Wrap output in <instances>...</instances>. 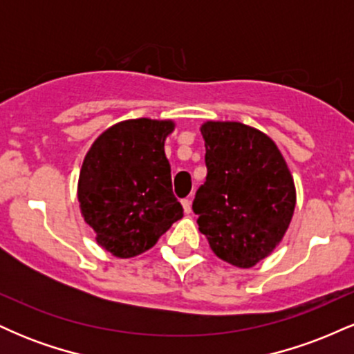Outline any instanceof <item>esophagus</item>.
Masks as SVG:
<instances>
[{
    "mask_svg": "<svg viewBox=\"0 0 354 354\" xmlns=\"http://www.w3.org/2000/svg\"><path fill=\"white\" fill-rule=\"evenodd\" d=\"M181 205H183V209H185V213L189 214V213H191V200H189V198H186V200H183Z\"/></svg>",
    "mask_w": 354,
    "mask_h": 354,
    "instance_id": "34e87169",
    "label": "esophagus"
}]
</instances>
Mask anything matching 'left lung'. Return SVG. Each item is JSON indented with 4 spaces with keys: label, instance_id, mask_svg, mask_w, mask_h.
Returning a JSON list of instances; mask_svg holds the SVG:
<instances>
[{
    "label": "left lung",
    "instance_id": "obj_1",
    "mask_svg": "<svg viewBox=\"0 0 354 354\" xmlns=\"http://www.w3.org/2000/svg\"><path fill=\"white\" fill-rule=\"evenodd\" d=\"M206 181L193 211L213 253L253 268L283 241L296 206L286 160L270 136L239 121H206Z\"/></svg>",
    "mask_w": 354,
    "mask_h": 354
}]
</instances>
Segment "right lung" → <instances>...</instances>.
Wrapping results in <instances>:
<instances>
[{
    "label": "right lung",
    "instance_id": "right-lung-1",
    "mask_svg": "<svg viewBox=\"0 0 354 354\" xmlns=\"http://www.w3.org/2000/svg\"><path fill=\"white\" fill-rule=\"evenodd\" d=\"M173 120L138 118L109 126L93 141L78 178L81 216L96 243L121 259L151 250L183 218L171 189L165 141Z\"/></svg>",
    "mask_w": 354,
    "mask_h": 354
}]
</instances>
